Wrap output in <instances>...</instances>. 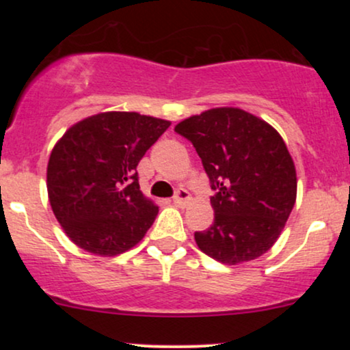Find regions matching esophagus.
Returning <instances> with one entry per match:
<instances>
[{
    "instance_id": "obj_1",
    "label": "esophagus",
    "mask_w": 350,
    "mask_h": 350,
    "mask_svg": "<svg viewBox=\"0 0 350 350\" xmlns=\"http://www.w3.org/2000/svg\"><path fill=\"white\" fill-rule=\"evenodd\" d=\"M172 202L178 207H186L189 202H191V194L186 191V189H178L176 196L172 198Z\"/></svg>"
}]
</instances>
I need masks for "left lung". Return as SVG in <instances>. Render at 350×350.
I'll return each mask as SVG.
<instances>
[{
	"label": "left lung",
	"instance_id": "obj_1",
	"mask_svg": "<svg viewBox=\"0 0 350 350\" xmlns=\"http://www.w3.org/2000/svg\"><path fill=\"white\" fill-rule=\"evenodd\" d=\"M194 144L214 196V224L196 232L211 258L239 265L273 247L296 202V170L278 131L242 108H211L176 124Z\"/></svg>",
	"mask_w": 350,
	"mask_h": 350
}]
</instances>
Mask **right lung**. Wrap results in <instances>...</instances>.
Segmentation results:
<instances>
[{"mask_svg":"<svg viewBox=\"0 0 350 350\" xmlns=\"http://www.w3.org/2000/svg\"><path fill=\"white\" fill-rule=\"evenodd\" d=\"M171 122L136 111H105L72 124L47 163V194L60 227L100 256L133 248L158 206L139 191L136 166Z\"/></svg>","mask_w":350,"mask_h":350,"instance_id":"obj_1","label":"right lung"}]
</instances>
